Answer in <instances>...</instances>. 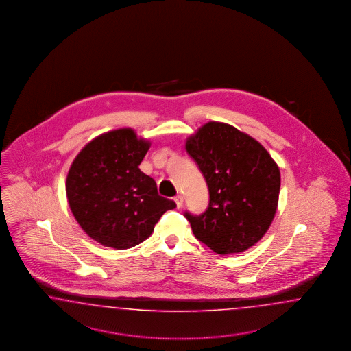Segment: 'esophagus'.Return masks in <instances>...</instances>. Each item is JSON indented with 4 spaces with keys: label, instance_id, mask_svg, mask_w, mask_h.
I'll list each match as a JSON object with an SVG mask.
<instances>
[{
    "label": "esophagus",
    "instance_id": "obj_1",
    "mask_svg": "<svg viewBox=\"0 0 351 351\" xmlns=\"http://www.w3.org/2000/svg\"><path fill=\"white\" fill-rule=\"evenodd\" d=\"M173 201L176 203V206H178V208H180L181 206H182V203H184V198H182V195H176L175 198H173Z\"/></svg>",
    "mask_w": 351,
    "mask_h": 351
}]
</instances>
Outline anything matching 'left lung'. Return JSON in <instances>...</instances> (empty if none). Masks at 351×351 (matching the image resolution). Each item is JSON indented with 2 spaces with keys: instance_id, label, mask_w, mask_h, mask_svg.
<instances>
[{
  "instance_id": "obj_1",
  "label": "left lung",
  "mask_w": 351,
  "mask_h": 351,
  "mask_svg": "<svg viewBox=\"0 0 351 351\" xmlns=\"http://www.w3.org/2000/svg\"><path fill=\"white\" fill-rule=\"evenodd\" d=\"M208 185L210 204L201 216L185 213L197 239L219 255L245 252L274 220L280 171L256 138L211 121L185 140Z\"/></svg>"
}]
</instances>
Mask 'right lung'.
<instances>
[{
    "mask_svg": "<svg viewBox=\"0 0 351 351\" xmlns=\"http://www.w3.org/2000/svg\"><path fill=\"white\" fill-rule=\"evenodd\" d=\"M149 148L150 140L134 128H117L90 140L72 162L66 199L75 221L97 243L116 250L138 245L176 207L138 169Z\"/></svg>",
    "mask_w": 351,
    "mask_h": 351,
    "instance_id": "obj_1",
    "label": "right lung"
}]
</instances>
